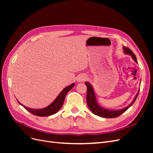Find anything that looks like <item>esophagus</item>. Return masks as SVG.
Instances as JSON below:
<instances>
[{
  "instance_id": "esophagus-1",
  "label": "esophagus",
  "mask_w": 153,
  "mask_h": 153,
  "mask_svg": "<svg viewBox=\"0 0 153 153\" xmlns=\"http://www.w3.org/2000/svg\"><path fill=\"white\" fill-rule=\"evenodd\" d=\"M87 79V76L85 75H80L77 77V81L78 82H83Z\"/></svg>"
}]
</instances>
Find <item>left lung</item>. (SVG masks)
I'll return each instance as SVG.
<instances>
[{
	"instance_id": "8db88e82",
	"label": "left lung",
	"mask_w": 153,
	"mask_h": 153,
	"mask_svg": "<svg viewBox=\"0 0 153 153\" xmlns=\"http://www.w3.org/2000/svg\"><path fill=\"white\" fill-rule=\"evenodd\" d=\"M123 52L124 54L130 55V56L132 57V59H133V61L135 62L138 63L135 55L133 53V52L130 49L126 47H123ZM85 84L86 85L87 88L86 99H87V103L88 106H89V109L94 114L98 115V116H100L101 117H105V118L117 117L119 116L120 115H121L123 113H124L125 111L127 110L134 103V102H135L138 94H139V91H140V89L138 90L136 96H135V98H134L133 100L132 101V102L128 106H126V107H124L122 109H119V110H110V109H107V108H105L104 107H102V106L98 103L94 88L91 84V83H89V82H85Z\"/></svg>"
}]
</instances>
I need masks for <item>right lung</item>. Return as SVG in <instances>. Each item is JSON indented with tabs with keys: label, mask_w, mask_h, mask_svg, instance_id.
<instances>
[{
	"label": "right lung",
	"mask_w": 153,
	"mask_h": 153,
	"mask_svg": "<svg viewBox=\"0 0 153 153\" xmlns=\"http://www.w3.org/2000/svg\"><path fill=\"white\" fill-rule=\"evenodd\" d=\"M75 84H74V83H73L72 84L66 87L64 89H63V90L61 92H60L59 94L57 96V98L54 100V101L52 103L50 104L48 106H46V107L43 108H39V109L30 108L29 107H27V106L20 103L18 100L17 101L18 103L24 106L27 110H28L29 112H30L32 114L37 115V116H40V117L50 116V115L56 114L58 111L61 109V106L63 105L64 99H65V97L67 93L72 89L74 86H75Z\"/></svg>",
	"instance_id": "add662e5"
}]
</instances>
